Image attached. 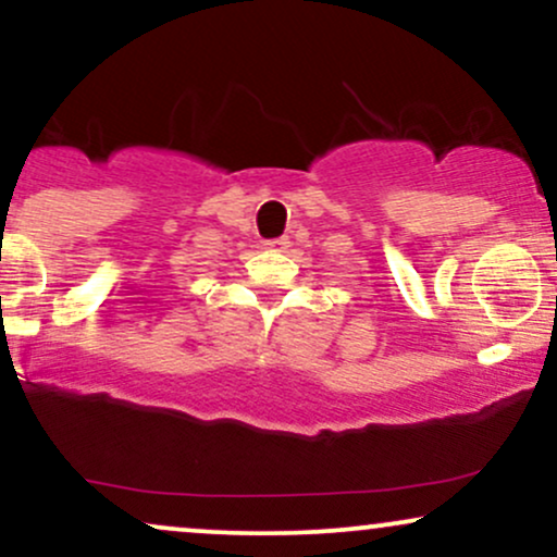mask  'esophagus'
I'll return each instance as SVG.
<instances>
[{
	"label": "esophagus",
	"mask_w": 557,
	"mask_h": 557,
	"mask_svg": "<svg viewBox=\"0 0 557 557\" xmlns=\"http://www.w3.org/2000/svg\"><path fill=\"white\" fill-rule=\"evenodd\" d=\"M287 246H290V240H287V238H272V240H267L264 249H270V251H285Z\"/></svg>",
	"instance_id": "esophagus-1"
}]
</instances>
